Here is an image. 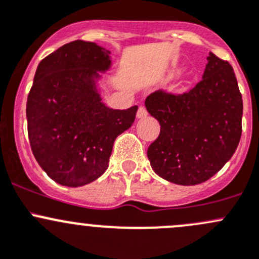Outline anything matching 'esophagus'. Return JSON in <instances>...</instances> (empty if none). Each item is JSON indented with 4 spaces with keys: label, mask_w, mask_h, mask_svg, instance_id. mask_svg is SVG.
Listing matches in <instances>:
<instances>
[{
    "label": "esophagus",
    "mask_w": 259,
    "mask_h": 259,
    "mask_svg": "<svg viewBox=\"0 0 259 259\" xmlns=\"http://www.w3.org/2000/svg\"><path fill=\"white\" fill-rule=\"evenodd\" d=\"M146 115H148V111H146V109L144 108V106H140V108L138 109L137 116L139 117V119H143V117H146Z\"/></svg>",
    "instance_id": "obj_1"
}]
</instances>
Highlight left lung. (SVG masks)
<instances>
[{
    "instance_id": "obj_1",
    "label": "left lung",
    "mask_w": 259,
    "mask_h": 259,
    "mask_svg": "<svg viewBox=\"0 0 259 259\" xmlns=\"http://www.w3.org/2000/svg\"><path fill=\"white\" fill-rule=\"evenodd\" d=\"M203 79L188 93L158 90L145 100L160 124L149 145L153 170L168 182L195 185L218 173L242 135L243 101L233 67L209 52Z\"/></svg>"
}]
</instances>
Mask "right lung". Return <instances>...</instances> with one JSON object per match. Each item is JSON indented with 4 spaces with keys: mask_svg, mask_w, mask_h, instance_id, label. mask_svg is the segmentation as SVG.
<instances>
[{
    "mask_svg": "<svg viewBox=\"0 0 259 259\" xmlns=\"http://www.w3.org/2000/svg\"><path fill=\"white\" fill-rule=\"evenodd\" d=\"M110 65L109 50L76 40L36 70L26 104L31 150L50 178L65 187L103 176L115 139L135 120L137 105L114 110L101 101L96 82Z\"/></svg>",
    "mask_w": 259,
    "mask_h": 259,
    "instance_id": "add662e5",
    "label": "right lung"
}]
</instances>
